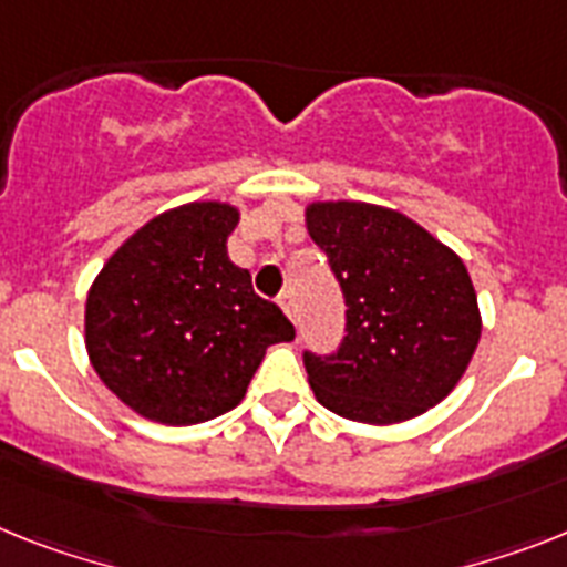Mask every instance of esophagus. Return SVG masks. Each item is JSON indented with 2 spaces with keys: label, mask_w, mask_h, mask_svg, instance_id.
Returning <instances> with one entry per match:
<instances>
[{
  "label": "esophagus",
  "mask_w": 567,
  "mask_h": 567,
  "mask_svg": "<svg viewBox=\"0 0 567 567\" xmlns=\"http://www.w3.org/2000/svg\"><path fill=\"white\" fill-rule=\"evenodd\" d=\"M279 306H282V311L288 313L293 322H297V302H293V291H282V297H279Z\"/></svg>",
  "instance_id": "obj_1"
}]
</instances>
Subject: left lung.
<instances>
[{
    "label": "left lung",
    "instance_id": "left-lung-1",
    "mask_svg": "<svg viewBox=\"0 0 567 567\" xmlns=\"http://www.w3.org/2000/svg\"><path fill=\"white\" fill-rule=\"evenodd\" d=\"M306 225L346 297L340 349L302 354L317 401L378 426L444 401L482 337L473 279L458 254L378 204L313 202Z\"/></svg>",
    "mask_w": 567,
    "mask_h": 567
}]
</instances>
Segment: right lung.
<instances>
[{
    "instance_id": "obj_1",
    "label": "right lung",
    "mask_w": 567,
    "mask_h": 567,
    "mask_svg": "<svg viewBox=\"0 0 567 567\" xmlns=\"http://www.w3.org/2000/svg\"><path fill=\"white\" fill-rule=\"evenodd\" d=\"M239 210L193 202L123 241L85 299V349L132 412L189 426L239 406L274 342L293 340L282 308L227 256Z\"/></svg>"
}]
</instances>
